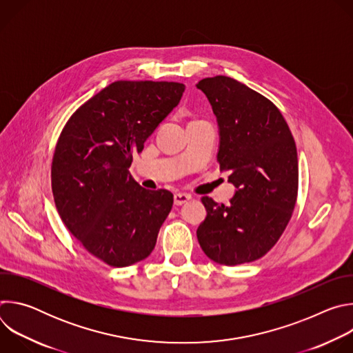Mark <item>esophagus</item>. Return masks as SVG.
I'll return each instance as SVG.
<instances>
[{"label":"esophagus","instance_id":"obj_1","mask_svg":"<svg viewBox=\"0 0 353 353\" xmlns=\"http://www.w3.org/2000/svg\"><path fill=\"white\" fill-rule=\"evenodd\" d=\"M191 199V196L188 194H183V192H176L174 196H173V201H174V205L180 207V205H184L185 203H188V201Z\"/></svg>","mask_w":353,"mask_h":353}]
</instances>
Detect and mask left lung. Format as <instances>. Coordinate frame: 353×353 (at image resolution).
Wrapping results in <instances>:
<instances>
[{"mask_svg":"<svg viewBox=\"0 0 353 353\" xmlns=\"http://www.w3.org/2000/svg\"><path fill=\"white\" fill-rule=\"evenodd\" d=\"M207 96L219 131L218 161L234 185L230 204L210 196L196 239L222 265L261 259L283 233L296 204L297 152L276 106L244 83L223 75L195 85Z\"/></svg>","mask_w":353,"mask_h":353,"instance_id":"1","label":"left lung"}]
</instances>
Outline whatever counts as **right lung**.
I'll use <instances>...</instances> for the list:
<instances>
[{"label": "right lung", "mask_w": 353, "mask_h": 353, "mask_svg": "<svg viewBox=\"0 0 353 353\" xmlns=\"http://www.w3.org/2000/svg\"><path fill=\"white\" fill-rule=\"evenodd\" d=\"M184 89L179 82L116 81L83 103L59 138L52 166L57 211L89 253L112 267L152 253L173 207L170 191L145 190L130 166Z\"/></svg>", "instance_id": "obj_1"}]
</instances>
